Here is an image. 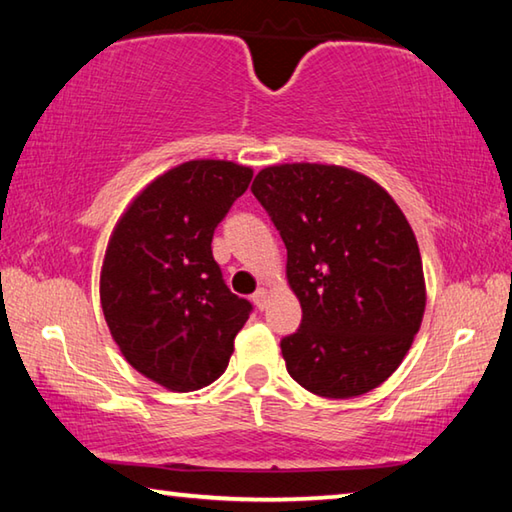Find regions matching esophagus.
Returning a JSON list of instances; mask_svg holds the SVG:
<instances>
[{
  "instance_id": "1",
  "label": "esophagus",
  "mask_w": 512,
  "mask_h": 512,
  "mask_svg": "<svg viewBox=\"0 0 512 512\" xmlns=\"http://www.w3.org/2000/svg\"><path fill=\"white\" fill-rule=\"evenodd\" d=\"M253 300H255V305H257L259 309H264L266 302H268V289H266V287H259V289L255 291Z\"/></svg>"
}]
</instances>
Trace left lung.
<instances>
[{
	"label": "left lung",
	"instance_id": "obj_1",
	"mask_svg": "<svg viewBox=\"0 0 512 512\" xmlns=\"http://www.w3.org/2000/svg\"><path fill=\"white\" fill-rule=\"evenodd\" d=\"M253 194L287 246L302 325L282 339L289 375L320 397L348 400L400 368L427 305L418 241L375 180L336 164H273Z\"/></svg>",
	"mask_w": 512,
	"mask_h": 512
}]
</instances>
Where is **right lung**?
Listing matches in <instances>:
<instances>
[{
  "label": "right lung",
  "instance_id": "add662e5",
  "mask_svg": "<svg viewBox=\"0 0 512 512\" xmlns=\"http://www.w3.org/2000/svg\"><path fill=\"white\" fill-rule=\"evenodd\" d=\"M253 169L189 160L151 180L112 230L101 266V309L131 366L169 391L219 379L253 311L225 287L214 228L246 192Z\"/></svg>",
  "mask_w": 512,
  "mask_h": 512
}]
</instances>
